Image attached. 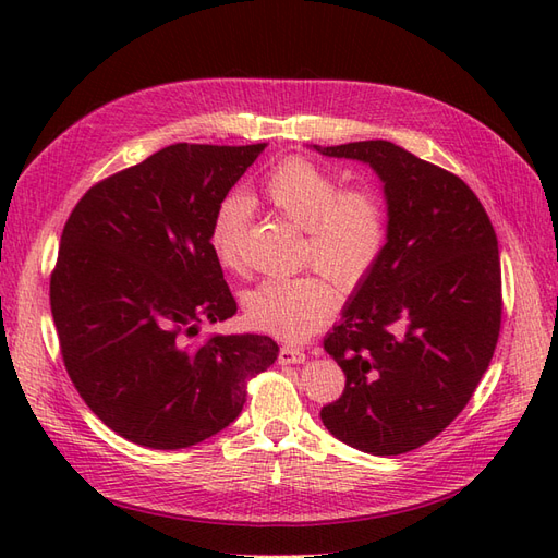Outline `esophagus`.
<instances>
[{
    "instance_id": "esophagus-1",
    "label": "esophagus",
    "mask_w": 558,
    "mask_h": 558,
    "mask_svg": "<svg viewBox=\"0 0 558 558\" xmlns=\"http://www.w3.org/2000/svg\"><path fill=\"white\" fill-rule=\"evenodd\" d=\"M305 361H307L305 351L293 347V344H283L279 349V363L281 365H300V363H305Z\"/></svg>"
}]
</instances>
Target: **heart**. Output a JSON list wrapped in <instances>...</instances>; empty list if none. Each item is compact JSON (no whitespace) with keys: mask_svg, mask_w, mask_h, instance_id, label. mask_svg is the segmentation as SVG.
<instances>
[{"mask_svg":"<svg viewBox=\"0 0 558 558\" xmlns=\"http://www.w3.org/2000/svg\"><path fill=\"white\" fill-rule=\"evenodd\" d=\"M260 195L286 221L305 230V260L344 291L367 279L386 244V218L379 199L361 189L342 191L326 167L310 158L277 165L260 185ZM251 205L242 193L223 197L209 226V248L230 272L244 267V230ZM340 293L316 275L269 277L244 295L248 324L283 337L305 340L332 318Z\"/></svg>","mask_w":558,"mask_h":558,"instance_id":"obj_1","label":"heart"}]
</instances>
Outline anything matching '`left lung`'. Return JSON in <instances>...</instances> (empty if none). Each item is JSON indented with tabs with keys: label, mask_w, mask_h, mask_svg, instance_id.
Segmentation results:
<instances>
[{
	"label": "left lung",
	"mask_w": 558,
	"mask_h": 558,
	"mask_svg": "<svg viewBox=\"0 0 558 558\" xmlns=\"http://www.w3.org/2000/svg\"><path fill=\"white\" fill-rule=\"evenodd\" d=\"M314 148L373 167L388 216L377 265L324 340L347 386L320 421L353 449L398 456L440 435L492 363L498 240L468 183L410 150L384 140Z\"/></svg>",
	"instance_id": "8db88e82"
}]
</instances>
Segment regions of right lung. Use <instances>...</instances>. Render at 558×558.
Here are the masks:
<instances>
[{"mask_svg": "<svg viewBox=\"0 0 558 558\" xmlns=\"http://www.w3.org/2000/svg\"><path fill=\"white\" fill-rule=\"evenodd\" d=\"M265 144H172L78 199L50 312L64 367L105 424L148 449H185L230 426L246 381L272 365L267 335H214L238 312L209 248L216 207Z\"/></svg>", "mask_w": 558, "mask_h": 558, "instance_id": "right-lung-1", "label": "right lung"}]
</instances>
